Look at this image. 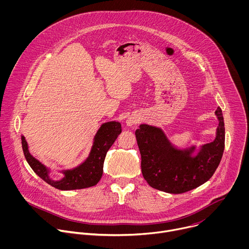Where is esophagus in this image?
I'll use <instances>...</instances> for the list:
<instances>
[{
    "instance_id": "34e87169",
    "label": "esophagus",
    "mask_w": 249,
    "mask_h": 249,
    "mask_svg": "<svg viewBox=\"0 0 249 249\" xmlns=\"http://www.w3.org/2000/svg\"><path fill=\"white\" fill-rule=\"evenodd\" d=\"M133 124H135V120H133V119L127 120V125H128V126H132Z\"/></svg>"
}]
</instances>
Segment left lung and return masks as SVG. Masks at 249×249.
I'll return each mask as SVG.
<instances>
[{
	"instance_id": "left-lung-1",
	"label": "left lung",
	"mask_w": 249,
	"mask_h": 249,
	"mask_svg": "<svg viewBox=\"0 0 249 249\" xmlns=\"http://www.w3.org/2000/svg\"><path fill=\"white\" fill-rule=\"evenodd\" d=\"M219 120L216 139L202 146L196 157L195 150H177L160 128L141 125L135 132L141 153V167L144 178L155 189L181 194L208 181L219 166L225 150V123L218 107Z\"/></svg>"
}]
</instances>
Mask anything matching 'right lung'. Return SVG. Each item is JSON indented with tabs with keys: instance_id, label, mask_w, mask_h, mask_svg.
<instances>
[{
	"instance_id": "right-lung-1",
	"label": "right lung",
	"mask_w": 249,
	"mask_h": 249,
	"mask_svg": "<svg viewBox=\"0 0 249 249\" xmlns=\"http://www.w3.org/2000/svg\"><path fill=\"white\" fill-rule=\"evenodd\" d=\"M121 132L122 129L119 122L112 121L102 124L94 137L93 146L87 160L72 170H64L65 177L59 181L52 180L48 175L47 168L29 154L23 136H21V145L26 161L45 182L59 190L83 189L91 187L100 180L106 154Z\"/></svg>"
}]
</instances>
